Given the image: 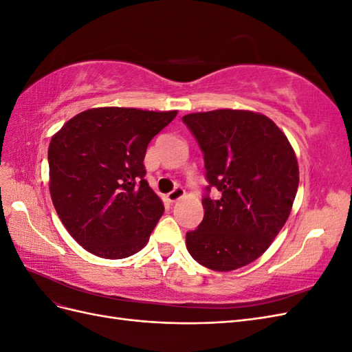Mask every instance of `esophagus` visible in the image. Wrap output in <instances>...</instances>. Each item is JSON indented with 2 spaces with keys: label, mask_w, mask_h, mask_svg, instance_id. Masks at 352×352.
I'll list each match as a JSON object with an SVG mask.
<instances>
[{
  "label": "esophagus",
  "mask_w": 352,
  "mask_h": 352,
  "mask_svg": "<svg viewBox=\"0 0 352 352\" xmlns=\"http://www.w3.org/2000/svg\"><path fill=\"white\" fill-rule=\"evenodd\" d=\"M185 195V189L182 188V186H176L172 192H168L167 194V199L170 201V202H175V201H177V199H180Z\"/></svg>",
  "instance_id": "obj_1"
}]
</instances>
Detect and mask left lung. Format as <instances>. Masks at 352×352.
Segmentation results:
<instances>
[{"instance_id": "1", "label": "left lung", "mask_w": 352, "mask_h": 352, "mask_svg": "<svg viewBox=\"0 0 352 352\" xmlns=\"http://www.w3.org/2000/svg\"><path fill=\"white\" fill-rule=\"evenodd\" d=\"M204 155V219L186 233L194 260L230 272L257 260L283 228L300 172L287 138L269 117L214 110L182 117ZM216 187L217 200L209 198Z\"/></svg>"}]
</instances>
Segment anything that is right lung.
I'll return each instance as SVG.
<instances>
[{
	"label": "right lung",
	"instance_id": "add662e5",
	"mask_svg": "<svg viewBox=\"0 0 352 352\" xmlns=\"http://www.w3.org/2000/svg\"><path fill=\"white\" fill-rule=\"evenodd\" d=\"M177 111L101 107L52 136L50 192L63 225L97 257H131L150 239L164 207L144 179L153 138Z\"/></svg>",
	"mask_w": 352,
	"mask_h": 352
}]
</instances>
